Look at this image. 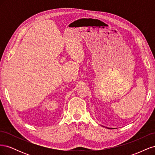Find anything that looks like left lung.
<instances>
[{
	"mask_svg": "<svg viewBox=\"0 0 155 155\" xmlns=\"http://www.w3.org/2000/svg\"><path fill=\"white\" fill-rule=\"evenodd\" d=\"M107 128H108V129H110V128H109V127H107Z\"/></svg>",
	"mask_w": 155,
	"mask_h": 155,
	"instance_id": "obj_1",
	"label": "left lung"
}]
</instances>
